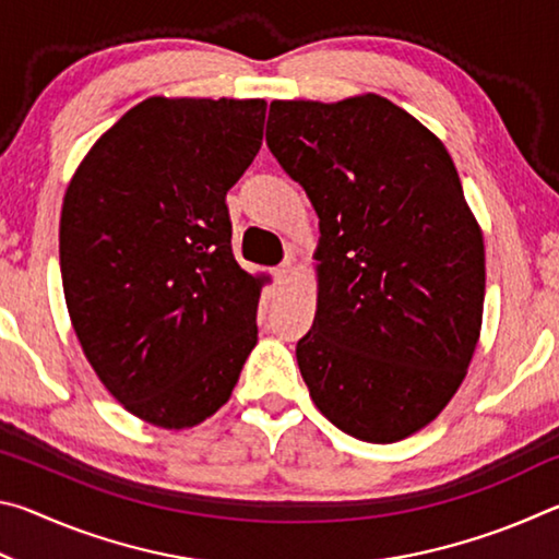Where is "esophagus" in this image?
<instances>
[{
    "label": "esophagus",
    "instance_id": "34e87169",
    "mask_svg": "<svg viewBox=\"0 0 559 559\" xmlns=\"http://www.w3.org/2000/svg\"><path fill=\"white\" fill-rule=\"evenodd\" d=\"M290 273H293V261H290V259L283 261L281 266H276V278H278V281H286V278L290 276Z\"/></svg>",
    "mask_w": 559,
    "mask_h": 559
}]
</instances>
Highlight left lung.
<instances>
[{
    "instance_id": "obj_1",
    "label": "left lung",
    "mask_w": 559,
    "mask_h": 559,
    "mask_svg": "<svg viewBox=\"0 0 559 559\" xmlns=\"http://www.w3.org/2000/svg\"><path fill=\"white\" fill-rule=\"evenodd\" d=\"M266 143L320 219L318 310L296 347L310 396L359 441L412 437L456 394L484 320V231L453 159L377 93L273 100Z\"/></svg>"
}]
</instances>
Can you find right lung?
Returning a JSON list of instances; mask_svg holds the SVG:
<instances>
[{
  "label": "right lung",
  "instance_id": "right-lung-1",
  "mask_svg": "<svg viewBox=\"0 0 559 559\" xmlns=\"http://www.w3.org/2000/svg\"><path fill=\"white\" fill-rule=\"evenodd\" d=\"M266 100L147 98L88 150L66 189V308L130 414L189 429L229 402L259 340L261 276L231 253L226 192L263 140Z\"/></svg>",
  "mask_w": 559,
  "mask_h": 559
}]
</instances>
